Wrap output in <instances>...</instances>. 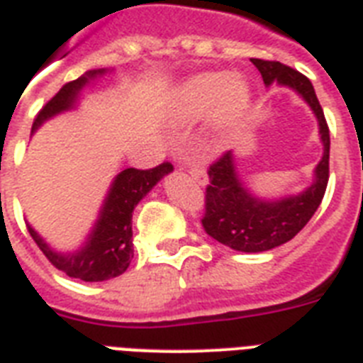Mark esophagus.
<instances>
[{"label":"esophagus","instance_id":"esophagus-1","mask_svg":"<svg viewBox=\"0 0 363 363\" xmlns=\"http://www.w3.org/2000/svg\"><path fill=\"white\" fill-rule=\"evenodd\" d=\"M181 169H184V172H188L191 175V179L197 182V184H201V186H205L208 182V177H207V172H205V167L199 166L197 162H190V164H181Z\"/></svg>","mask_w":363,"mask_h":363}]
</instances>
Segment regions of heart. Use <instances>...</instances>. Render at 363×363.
I'll return each instance as SVG.
<instances>
[{
    "label": "heart",
    "instance_id": "heart-1",
    "mask_svg": "<svg viewBox=\"0 0 363 363\" xmlns=\"http://www.w3.org/2000/svg\"><path fill=\"white\" fill-rule=\"evenodd\" d=\"M248 84L240 78H228L220 72H207L191 78L177 99V119L190 121L212 108V130L225 132L237 125L248 108Z\"/></svg>",
    "mask_w": 363,
    "mask_h": 363
}]
</instances>
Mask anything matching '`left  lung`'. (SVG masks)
Segmentation results:
<instances>
[{
	"instance_id": "1",
	"label": "left lung",
	"mask_w": 363,
	"mask_h": 363,
	"mask_svg": "<svg viewBox=\"0 0 363 363\" xmlns=\"http://www.w3.org/2000/svg\"><path fill=\"white\" fill-rule=\"evenodd\" d=\"M252 63L263 76L264 85L274 82L293 89L306 100V104L317 117L323 141V158L313 172V182L294 196L279 199H263L253 196L238 175L235 152L228 151L208 167L211 184L205 194V216L203 229L214 240L237 252L259 253L289 242L302 231L319 208L328 184L330 130L325 111L320 108L311 82L298 70L279 61L252 59Z\"/></svg>"
}]
</instances>
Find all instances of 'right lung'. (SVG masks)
I'll use <instances>...</instances> for the list:
<instances>
[{
	"label": "right lung",
	"instance_id": "obj_1",
	"mask_svg": "<svg viewBox=\"0 0 363 363\" xmlns=\"http://www.w3.org/2000/svg\"><path fill=\"white\" fill-rule=\"evenodd\" d=\"M102 74H106L104 69L89 70L74 82L65 84L57 95L38 111L31 132H37V128L44 121L76 108L82 89L91 79ZM169 172H173V166L167 162L152 167V169H135V167L123 169L111 182L104 203L100 207L99 218L85 238V242L74 252L54 250L28 223L29 235L33 237V240L37 242L40 252L48 257L50 263L57 270L67 274L69 278L82 279V281H106V279L117 278L128 268L132 257H134L132 212H134L135 205Z\"/></svg>",
	"mask_w": 363,
	"mask_h": 363
}]
</instances>
